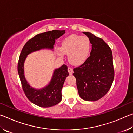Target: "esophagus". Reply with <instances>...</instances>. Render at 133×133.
Wrapping results in <instances>:
<instances>
[{
  "label": "esophagus",
  "mask_w": 133,
  "mask_h": 133,
  "mask_svg": "<svg viewBox=\"0 0 133 133\" xmlns=\"http://www.w3.org/2000/svg\"><path fill=\"white\" fill-rule=\"evenodd\" d=\"M68 72H69V75H72V74H73V69H72V68H71V67H69V68H68Z\"/></svg>",
  "instance_id": "obj_1"
}]
</instances>
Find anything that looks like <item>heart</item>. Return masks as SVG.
Here are the masks:
<instances>
[{"mask_svg": "<svg viewBox=\"0 0 133 133\" xmlns=\"http://www.w3.org/2000/svg\"><path fill=\"white\" fill-rule=\"evenodd\" d=\"M91 48L90 40L87 36L71 35L63 40L61 48L57 49L58 54L68 55L72 64L80 65L88 58Z\"/></svg>", "mask_w": 133, "mask_h": 133, "instance_id": "1", "label": "heart"}]
</instances>
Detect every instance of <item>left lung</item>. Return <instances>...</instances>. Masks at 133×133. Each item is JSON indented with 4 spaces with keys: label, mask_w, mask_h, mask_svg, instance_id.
Here are the masks:
<instances>
[{
    "label": "left lung",
    "mask_w": 133,
    "mask_h": 133,
    "mask_svg": "<svg viewBox=\"0 0 133 133\" xmlns=\"http://www.w3.org/2000/svg\"><path fill=\"white\" fill-rule=\"evenodd\" d=\"M91 44L90 56L80 66L73 69V76L80 97L96 101L104 96L114 77L112 51L106 43L89 32H83Z\"/></svg>",
    "instance_id": "obj_1"
}]
</instances>
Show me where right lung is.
Wrapping results in <instances>:
<instances>
[{"label":"right lung","instance_id":"1","mask_svg":"<svg viewBox=\"0 0 133 133\" xmlns=\"http://www.w3.org/2000/svg\"><path fill=\"white\" fill-rule=\"evenodd\" d=\"M65 30H53L36 35L27 42L22 49L17 64V70L22 89L29 100L42 107H49L59 103L62 100V89L66 78L69 75L67 66L63 64L55 69L48 85L42 89H35L27 82L24 75V62L29 54L42 49L53 48L56 40L62 36Z\"/></svg>","mask_w":133,"mask_h":133}]
</instances>
